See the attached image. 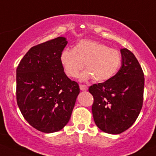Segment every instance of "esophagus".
I'll list each match as a JSON object with an SVG mask.
<instances>
[{"instance_id":"1","label":"esophagus","mask_w":156,"mask_h":156,"mask_svg":"<svg viewBox=\"0 0 156 156\" xmlns=\"http://www.w3.org/2000/svg\"><path fill=\"white\" fill-rule=\"evenodd\" d=\"M80 89L82 91H86V90H88V87L86 85H83V84H80Z\"/></svg>"}]
</instances>
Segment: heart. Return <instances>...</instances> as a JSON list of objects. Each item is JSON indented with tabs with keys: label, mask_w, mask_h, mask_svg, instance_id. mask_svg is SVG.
I'll return each mask as SVG.
<instances>
[{
	"label": "heart",
	"mask_w": 156,
	"mask_h": 156,
	"mask_svg": "<svg viewBox=\"0 0 156 156\" xmlns=\"http://www.w3.org/2000/svg\"><path fill=\"white\" fill-rule=\"evenodd\" d=\"M65 73L71 78L78 76L84 67L87 70L80 74L81 80L93 77L96 82H104L113 76L121 63V54L115 49L93 40H82L73 50L65 49L60 57Z\"/></svg>",
	"instance_id": "1"
}]
</instances>
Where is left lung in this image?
<instances>
[{
  "mask_svg": "<svg viewBox=\"0 0 156 156\" xmlns=\"http://www.w3.org/2000/svg\"><path fill=\"white\" fill-rule=\"evenodd\" d=\"M122 66L110 79L89 88L94 101L92 112L99 129L119 134L132 126L142 107L144 73L135 55L120 50Z\"/></svg>",
  "mask_w": 156,
  "mask_h": 156,
  "instance_id": "8db88e82",
  "label": "left lung"
}]
</instances>
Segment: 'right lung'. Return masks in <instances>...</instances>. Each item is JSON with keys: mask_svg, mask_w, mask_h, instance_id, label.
Listing matches in <instances>:
<instances>
[{"mask_svg": "<svg viewBox=\"0 0 156 156\" xmlns=\"http://www.w3.org/2000/svg\"><path fill=\"white\" fill-rule=\"evenodd\" d=\"M67 44L59 37L31 47L17 68V103L28 123L39 131L61 130L70 119L80 87L60 60Z\"/></svg>", "mask_w": 156, "mask_h": 156, "instance_id": "1", "label": "right lung"}]
</instances>
